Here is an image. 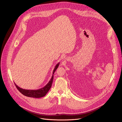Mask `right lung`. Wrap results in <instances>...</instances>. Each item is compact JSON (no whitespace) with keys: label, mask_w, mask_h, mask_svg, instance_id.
<instances>
[{"label":"right lung","mask_w":122,"mask_h":122,"mask_svg":"<svg viewBox=\"0 0 122 122\" xmlns=\"http://www.w3.org/2000/svg\"><path fill=\"white\" fill-rule=\"evenodd\" d=\"M60 63L59 62L58 64L56 65L55 66L53 72V75H52V77L50 80V81L48 82V83L44 86L43 88H41L37 90H27V89H25L21 88L19 87V86H17L15 83V85L16 87V88H17L20 92H21L22 94H23L24 96L28 97H34V98H40L42 97H44L46 94L48 93V92L49 91L50 89L51 88L52 83H53V79H54V74L55 72V71L56 70L57 68H58L59 65Z\"/></svg>","instance_id":"1"}]
</instances>
